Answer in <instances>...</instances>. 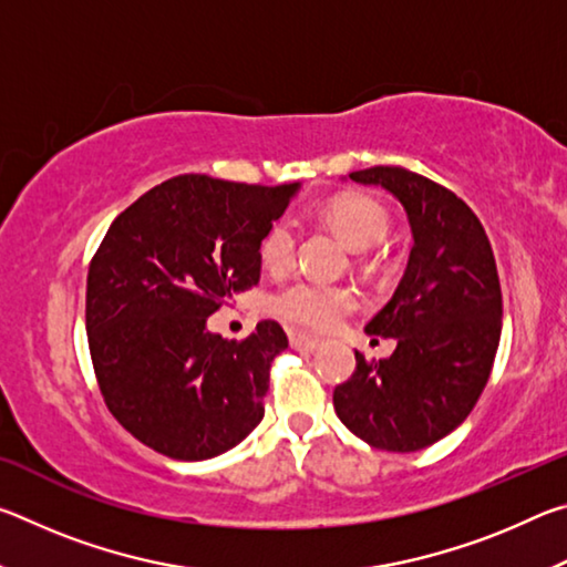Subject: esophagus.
<instances>
[{"instance_id":"esophagus-1","label":"esophagus","mask_w":567,"mask_h":567,"mask_svg":"<svg viewBox=\"0 0 567 567\" xmlns=\"http://www.w3.org/2000/svg\"><path fill=\"white\" fill-rule=\"evenodd\" d=\"M290 344L300 352H315L320 348V340L307 338V334H302V332H290Z\"/></svg>"}]
</instances>
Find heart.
<instances>
[{"label": "heart", "mask_w": 567, "mask_h": 567, "mask_svg": "<svg viewBox=\"0 0 567 567\" xmlns=\"http://www.w3.org/2000/svg\"><path fill=\"white\" fill-rule=\"evenodd\" d=\"M328 223L352 249L375 247L388 235V213L372 199L342 197L328 207ZM295 225L292 219H277L260 243V257L267 270L280 272L292 262ZM354 292L340 285L315 280H295L272 297L277 318L305 330H330L354 307Z\"/></svg>", "instance_id": "obj_1"}]
</instances>
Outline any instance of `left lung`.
Listing matches in <instances>:
<instances>
[{
    "instance_id": "obj_1",
    "label": "left lung",
    "mask_w": 567,
    "mask_h": 567,
    "mask_svg": "<svg viewBox=\"0 0 567 567\" xmlns=\"http://www.w3.org/2000/svg\"><path fill=\"white\" fill-rule=\"evenodd\" d=\"M390 192L405 209L412 249L390 302L364 332L395 340V352L364 362L334 388L342 425L390 453H415L463 422L491 378L501 342L503 295L480 219L453 192L402 167L350 172Z\"/></svg>"
}]
</instances>
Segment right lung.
<instances>
[{
	"label": "right lung",
	"instance_id": "right-lung-1",
	"mask_svg": "<svg viewBox=\"0 0 567 567\" xmlns=\"http://www.w3.org/2000/svg\"><path fill=\"white\" fill-rule=\"evenodd\" d=\"M297 189L179 175L110 225L87 275V340L104 402L140 443L209 460L260 425L287 334L265 320L235 342L207 318L260 282V243Z\"/></svg>",
	"mask_w": 567,
	"mask_h": 567
}]
</instances>
